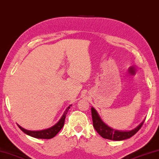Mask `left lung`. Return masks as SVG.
<instances>
[{
  "label": "left lung",
  "mask_w": 159,
  "mask_h": 159,
  "mask_svg": "<svg viewBox=\"0 0 159 159\" xmlns=\"http://www.w3.org/2000/svg\"><path fill=\"white\" fill-rule=\"evenodd\" d=\"M91 112L92 122H93V126L95 130L102 138L111 140L120 141L130 138L139 131V129L145 122V120H144L139 125L131 131H118V130L112 129L107 125H106L101 119L97 111L93 107L91 108Z\"/></svg>",
  "instance_id": "1"
}]
</instances>
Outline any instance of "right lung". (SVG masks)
Listing matches in <instances>:
<instances>
[{"label": "right lung", "instance_id": "1", "mask_svg": "<svg viewBox=\"0 0 159 159\" xmlns=\"http://www.w3.org/2000/svg\"><path fill=\"white\" fill-rule=\"evenodd\" d=\"M70 106H71V105L69 106L68 107L66 108L65 111L64 112V113H63L61 118H60L58 122L50 128L46 129L44 130H40V131H29V130H26L21 127V126L19 125H18L20 129H21L23 132H24L25 134L30 135L31 137L35 138H40V139H51V138H53V137L56 136L57 134V133L62 129L63 126H64L66 115H67L68 111L70 110Z\"/></svg>", "mask_w": 159, "mask_h": 159}]
</instances>
